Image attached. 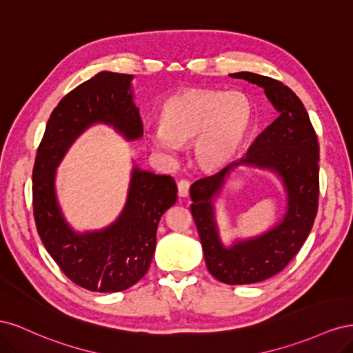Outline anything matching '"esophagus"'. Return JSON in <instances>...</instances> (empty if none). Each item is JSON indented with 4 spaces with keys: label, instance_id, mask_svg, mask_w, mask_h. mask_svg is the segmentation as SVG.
Masks as SVG:
<instances>
[{
    "label": "esophagus",
    "instance_id": "esophagus-1",
    "mask_svg": "<svg viewBox=\"0 0 353 353\" xmlns=\"http://www.w3.org/2000/svg\"><path fill=\"white\" fill-rule=\"evenodd\" d=\"M188 190H190V183L185 179H181L178 183V196L179 197H187L188 196Z\"/></svg>",
    "mask_w": 353,
    "mask_h": 353
}]
</instances>
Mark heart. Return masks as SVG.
<instances>
[{"label":"heart","instance_id":"1","mask_svg":"<svg viewBox=\"0 0 353 353\" xmlns=\"http://www.w3.org/2000/svg\"><path fill=\"white\" fill-rule=\"evenodd\" d=\"M252 122V103L243 92L184 90L162 104L159 126L147 132V140L166 153L194 141L196 163L215 172L236 157Z\"/></svg>","mask_w":353,"mask_h":353}]
</instances>
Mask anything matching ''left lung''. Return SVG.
I'll use <instances>...</instances> for the list:
<instances>
[{
	"mask_svg": "<svg viewBox=\"0 0 353 353\" xmlns=\"http://www.w3.org/2000/svg\"><path fill=\"white\" fill-rule=\"evenodd\" d=\"M231 78L258 85L279 113L258 135L239 162L191 185L194 218L209 272L225 284H253L283 271L301 250L312 230L318 210L319 145L306 109L297 95L280 81L252 72ZM239 165L270 170L282 181L288 197L283 218L259 236L221 243L214 215V200Z\"/></svg>",
	"mask_w": 353,
	"mask_h": 353,
	"instance_id": "left-lung-1",
	"label": "left lung"
}]
</instances>
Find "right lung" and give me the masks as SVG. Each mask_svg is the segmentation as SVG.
I'll return each mask as SVG.
<instances>
[{"label":"right lung","instance_id":"obj_1","mask_svg":"<svg viewBox=\"0 0 353 353\" xmlns=\"http://www.w3.org/2000/svg\"><path fill=\"white\" fill-rule=\"evenodd\" d=\"M132 79V74L103 70L65 95L50 116L32 174L34 216L42 243L60 270L91 292H122L143 279L153 259L159 221L178 199L172 176L134 163L125 206L105 228L74 231L59 205L56 169L88 128L109 125L126 141L143 137Z\"/></svg>","mask_w":353,"mask_h":353}]
</instances>
